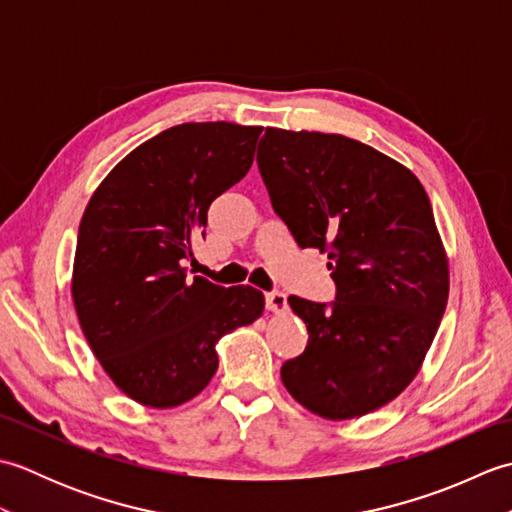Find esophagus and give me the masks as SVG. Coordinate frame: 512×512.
Returning a JSON list of instances; mask_svg holds the SVG:
<instances>
[{"instance_id":"34e87169","label":"esophagus","mask_w":512,"mask_h":512,"mask_svg":"<svg viewBox=\"0 0 512 512\" xmlns=\"http://www.w3.org/2000/svg\"><path fill=\"white\" fill-rule=\"evenodd\" d=\"M266 308H268L270 312H275V314L284 312V310L288 308V301H286L284 292H279V290L268 292V295H266Z\"/></svg>"}]
</instances>
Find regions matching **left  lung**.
<instances>
[{
  "mask_svg": "<svg viewBox=\"0 0 512 512\" xmlns=\"http://www.w3.org/2000/svg\"><path fill=\"white\" fill-rule=\"evenodd\" d=\"M257 165L301 248L328 253L336 301L290 297L308 347L281 367L290 396L352 420L418 376L449 299V257L413 173L341 134L266 127Z\"/></svg>",
  "mask_w": 512,
  "mask_h": 512,
  "instance_id": "obj_1",
  "label": "left lung"
}]
</instances>
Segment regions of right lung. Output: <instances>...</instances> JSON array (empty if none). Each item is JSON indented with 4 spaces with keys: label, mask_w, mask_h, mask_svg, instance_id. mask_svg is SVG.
Returning <instances> with one entry per match:
<instances>
[{
    "label": "right lung",
    "mask_w": 512,
    "mask_h": 512,
    "mask_svg": "<svg viewBox=\"0 0 512 512\" xmlns=\"http://www.w3.org/2000/svg\"><path fill=\"white\" fill-rule=\"evenodd\" d=\"M262 129L169 127L129 151L85 206L74 310L105 374L140 405L198 396L217 369V341L262 317L257 288H222L184 268L211 202L253 165Z\"/></svg>",
    "instance_id": "add662e5"
}]
</instances>
